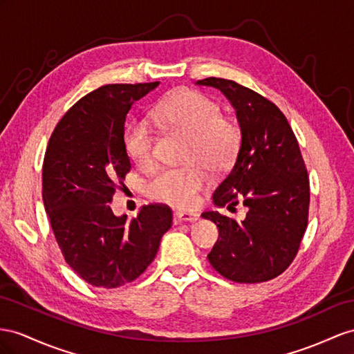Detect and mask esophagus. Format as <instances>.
I'll list each match as a JSON object with an SVG mask.
<instances>
[{
  "label": "esophagus",
  "instance_id": "1",
  "mask_svg": "<svg viewBox=\"0 0 354 354\" xmlns=\"http://www.w3.org/2000/svg\"><path fill=\"white\" fill-rule=\"evenodd\" d=\"M174 216H175V221H178V223H180V221L194 223L201 218V215H198L197 212H183V211H176L174 214Z\"/></svg>",
  "mask_w": 354,
  "mask_h": 354
}]
</instances>
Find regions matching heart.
Listing matches in <instances>:
<instances>
[{"label":"heart","instance_id":"obj_1","mask_svg":"<svg viewBox=\"0 0 354 354\" xmlns=\"http://www.w3.org/2000/svg\"><path fill=\"white\" fill-rule=\"evenodd\" d=\"M152 115L165 129L187 136L183 152L187 165L161 170L147 184V194L152 201L189 209L209 184V170L218 175L233 166L241 147V127L221 113L215 100L192 89L174 91ZM124 148L138 166H153V134L147 121L133 120L125 125Z\"/></svg>","mask_w":354,"mask_h":354}]
</instances>
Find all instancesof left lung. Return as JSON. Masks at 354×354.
Masks as SVG:
<instances>
[{"label":"left lung","instance_id":"1","mask_svg":"<svg viewBox=\"0 0 354 354\" xmlns=\"http://www.w3.org/2000/svg\"><path fill=\"white\" fill-rule=\"evenodd\" d=\"M197 84L220 89L230 100L242 134L214 203L230 211L239 203L247 207L241 223L216 211L202 214L220 232L207 259L234 283H263L292 265L306 230L310 179L302 153L287 118L266 97L221 77Z\"/></svg>","mask_w":354,"mask_h":354}]
</instances>
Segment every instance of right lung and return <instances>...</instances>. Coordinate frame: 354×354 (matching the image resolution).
I'll return each mask as SVG.
<instances>
[{
    "label": "right lung",
    "instance_id": "1",
    "mask_svg": "<svg viewBox=\"0 0 354 354\" xmlns=\"http://www.w3.org/2000/svg\"><path fill=\"white\" fill-rule=\"evenodd\" d=\"M160 82L104 85L71 106L43 160L41 193L67 265L88 284L116 288L140 277L171 227L167 205L115 216L111 202L131 165L124 122L131 106Z\"/></svg>",
    "mask_w": 354,
    "mask_h": 354
}]
</instances>
